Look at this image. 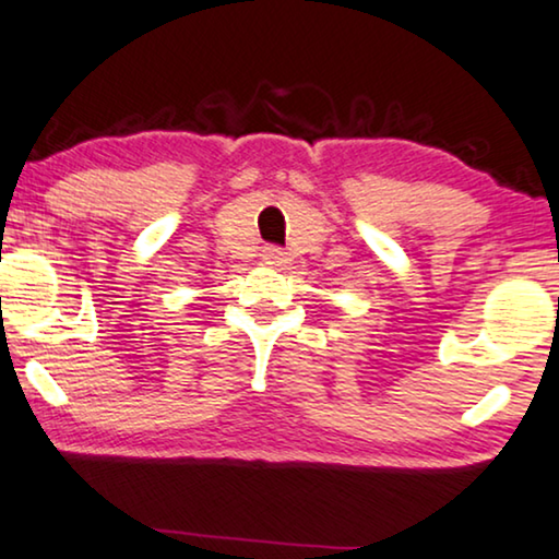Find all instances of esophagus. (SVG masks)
Segmentation results:
<instances>
[{
    "instance_id": "1",
    "label": "esophagus",
    "mask_w": 559,
    "mask_h": 559,
    "mask_svg": "<svg viewBox=\"0 0 559 559\" xmlns=\"http://www.w3.org/2000/svg\"><path fill=\"white\" fill-rule=\"evenodd\" d=\"M262 259L266 264H282V259H285V251H282L280 247H264Z\"/></svg>"
}]
</instances>
